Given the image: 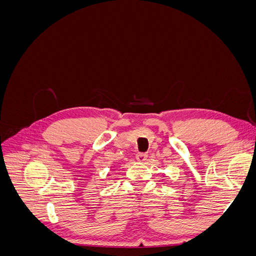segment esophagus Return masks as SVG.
<instances>
[{"label":"esophagus","instance_id":"1","mask_svg":"<svg viewBox=\"0 0 256 256\" xmlns=\"http://www.w3.org/2000/svg\"><path fill=\"white\" fill-rule=\"evenodd\" d=\"M136 159L138 161V162H144L146 159H147V154H144V152H138L136 156Z\"/></svg>","mask_w":256,"mask_h":256}]
</instances>
